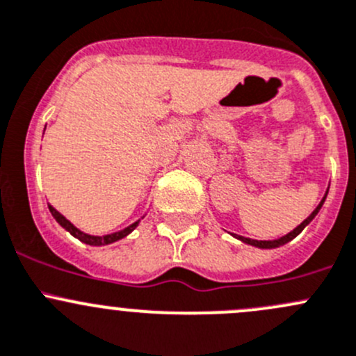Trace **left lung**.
<instances>
[{"label": "left lung", "mask_w": 356, "mask_h": 356, "mask_svg": "<svg viewBox=\"0 0 356 356\" xmlns=\"http://www.w3.org/2000/svg\"><path fill=\"white\" fill-rule=\"evenodd\" d=\"M327 193H329V189L327 191H325V195H324V198L321 200V203L317 204V208H315L314 211H312L310 215H308L307 218H305L303 222H301L300 225H298V227H294L293 231L291 232H288V234L286 236H282V238H277V239H270V241H258V239H251V238H245V236H238V234H232L234 236L236 239H239V241H243V243H246V245H251V246H254V248H261V250H274V248H279V246H282V245H286V243H289V241H293L294 238H296L298 234H300L301 231H303L305 227H307L308 224H310L312 220H314L315 218V215L318 213V211H321V208H322V204H324V201H325V198H327Z\"/></svg>", "instance_id": "8db88e82"}]
</instances>
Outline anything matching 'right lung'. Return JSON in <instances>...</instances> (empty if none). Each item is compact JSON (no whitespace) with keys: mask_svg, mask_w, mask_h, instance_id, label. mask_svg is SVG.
Here are the masks:
<instances>
[{"mask_svg":"<svg viewBox=\"0 0 356 356\" xmlns=\"http://www.w3.org/2000/svg\"><path fill=\"white\" fill-rule=\"evenodd\" d=\"M44 129H46V127H44ZM48 208H49V211H51L53 217H55V220L58 222V224L62 225V227L65 229V231L70 232V234L74 236V238H77L79 241L86 243V245H91V246H105V245H111V243L118 241V239H122V238H125V236L131 234V232L134 231V229L139 225V220H138V222H134V224L127 225V227H125V229H122V231L113 232V234L91 236V234H86V232H82L81 229L75 227V225L72 224L70 220H67V218L63 217V215L60 213L58 210H55V208H53L51 204H48Z\"/></svg>","mask_w":356,"mask_h":356,"instance_id":"add662e5","label":"right lung"}]
</instances>
